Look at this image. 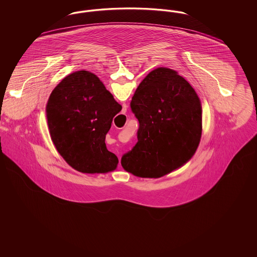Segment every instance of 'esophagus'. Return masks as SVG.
Segmentation results:
<instances>
[{
  "instance_id": "obj_1",
  "label": "esophagus",
  "mask_w": 257,
  "mask_h": 257,
  "mask_svg": "<svg viewBox=\"0 0 257 257\" xmlns=\"http://www.w3.org/2000/svg\"><path fill=\"white\" fill-rule=\"evenodd\" d=\"M126 112V106H123L122 113Z\"/></svg>"
}]
</instances>
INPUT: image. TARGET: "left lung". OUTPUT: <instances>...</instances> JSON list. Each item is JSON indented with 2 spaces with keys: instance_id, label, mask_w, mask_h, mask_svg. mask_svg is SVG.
<instances>
[{
  "instance_id": "8db88e82",
  "label": "left lung",
  "mask_w": 257,
  "mask_h": 257,
  "mask_svg": "<svg viewBox=\"0 0 257 257\" xmlns=\"http://www.w3.org/2000/svg\"><path fill=\"white\" fill-rule=\"evenodd\" d=\"M139 120L138 143L121 157L128 172L159 178L193 157L202 132V110L195 89L172 69L151 71L130 103Z\"/></svg>"
}]
</instances>
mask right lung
<instances>
[{
  "mask_svg": "<svg viewBox=\"0 0 257 257\" xmlns=\"http://www.w3.org/2000/svg\"><path fill=\"white\" fill-rule=\"evenodd\" d=\"M96 75L65 77L50 95L46 116L51 139L66 163L83 173L114 171L117 157L105 144L112 118L121 110Z\"/></svg>",
  "mask_w": 257,
  "mask_h": 257,
  "instance_id": "right-lung-1",
  "label": "right lung"
}]
</instances>
